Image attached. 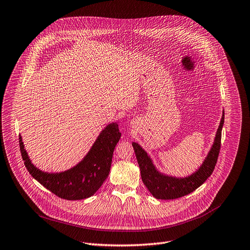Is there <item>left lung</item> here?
<instances>
[{"label":"left lung","mask_w":250,"mask_h":250,"mask_svg":"<svg viewBox=\"0 0 250 250\" xmlns=\"http://www.w3.org/2000/svg\"><path fill=\"white\" fill-rule=\"evenodd\" d=\"M224 119L225 113H223L213 145L208 157L205 158L202 166L196 172L192 173L191 176L186 178L179 179L162 175L152 164V160L146 153V151L139 144L133 143L136 158L138 160V165L141 171V178H142L144 185L147 187L149 192L156 199L169 200L185 196V195L190 194L200 187L208 180V178L210 177L215 167L220 153Z\"/></svg>","instance_id":"1"}]
</instances>
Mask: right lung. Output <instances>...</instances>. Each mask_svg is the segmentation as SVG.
<instances>
[{"label":"right lung","instance_id":"obj_1","mask_svg":"<svg viewBox=\"0 0 250 250\" xmlns=\"http://www.w3.org/2000/svg\"><path fill=\"white\" fill-rule=\"evenodd\" d=\"M121 136L116 123L108 125L79 165L57 173L42 171L31 164L20 135L19 146L25 167L32 178L60 198L81 200L94 195L109 175L113 151Z\"/></svg>","mask_w":250,"mask_h":250}]
</instances>
